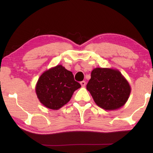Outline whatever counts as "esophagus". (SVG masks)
Returning <instances> with one entry per match:
<instances>
[{
	"instance_id": "esophagus-1",
	"label": "esophagus",
	"mask_w": 153,
	"mask_h": 153,
	"mask_svg": "<svg viewBox=\"0 0 153 153\" xmlns=\"http://www.w3.org/2000/svg\"><path fill=\"white\" fill-rule=\"evenodd\" d=\"M80 84H81V86H82V87H84L85 86H86V82H85V81H82L81 82H80Z\"/></svg>"
}]
</instances>
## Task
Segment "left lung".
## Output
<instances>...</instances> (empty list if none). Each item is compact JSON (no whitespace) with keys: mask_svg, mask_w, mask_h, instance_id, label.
I'll return each instance as SVG.
<instances>
[{"mask_svg":"<svg viewBox=\"0 0 153 153\" xmlns=\"http://www.w3.org/2000/svg\"><path fill=\"white\" fill-rule=\"evenodd\" d=\"M86 88L98 106L106 110H115L128 100L131 88L120 71L108 68H95Z\"/></svg>","mask_w":153,"mask_h":153,"instance_id":"obj_1","label":"left lung"}]
</instances>
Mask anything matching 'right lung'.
Wrapping results in <instances>:
<instances>
[{
  "label": "right lung",
  "mask_w": 153,
  "mask_h": 153,
  "mask_svg": "<svg viewBox=\"0 0 153 153\" xmlns=\"http://www.w3.org/2000/svg\"><path fill=\"white\" fill-rule=\"evenodd\" d=\"M80 87L72 72L60 65L42 74L36 84V92L43 105L56 110L67 104L75 90Z\"/></svg>",
  "instance_id": "right-lung-1"
}]
</instances>
